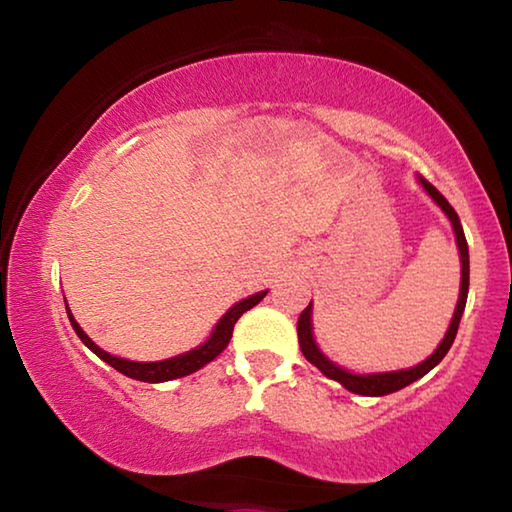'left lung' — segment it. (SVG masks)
<instances>
[{
    "label": "left lung",
    "mask_w": 512,
    "mask_h": 512,
    "mask_svg": "<svg viewBox=\"0 0 512 512\" xmlns=\"http://www.w3.org/2000/svg\"><path fill=\"white\" fill-rule=\"evenodd\" d=\"M420 183H422L424 189H427V194L433 198V201L443 207V212L449 216V221H452L454 232H456V244H458V253H461V264L463 266H461V296H458L454 318H452V323H449L445 339H443V343L438 345V350L433 352L427 361L418 363L415 368L397 370V372H379V375H352V372L334 366V363L329 361L325 354L316 348L314 334H311V302H309L307 309L302 311L300 318H298L300 350H302V354H305V359L309 363H314V366L320 372H323L325 377L339 381V384L348 388L350 393L366 395V397H381V395H391L395 391H402V388L413 384L415 379L424 377L431 368H436L438 363L443 361V357L449 352V348H452V343L456 339L458 325H461V316H463V309H465V302H467V289H470V253H467V241H465V235H463L461 221H458V214L454 212V207L447 203V198L440 194L438 189L429 183V180L420 178Z\"/></svg>",
    "instance_id": "1"
}]
</instances>
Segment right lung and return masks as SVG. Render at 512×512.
<instances>
[{
  "instance_id": "add662e5",
  "label": "right lung",
  "mask_w": 512,
  "mask_h": 512,
  "mask_svg": "<svg viewBox=\"0 0 512 512\" xmlns=\"http://www.w3.org/2000/svg\"><path fill=\"white\" fill-rule=\"evenodd\" d=\"M264 296H266V291L255 293V296L237 302V305L232 307L228 314H225L219 320V325H216L214 334L210 336V339H207L203 345H198L196 350L185 352V354H180V357H173V359H167V361H153V363H137V361H126V359L112 357V354L103 352L99 345H94L88 339V334L83 332L81 325L76 323L72 314H69V309H67V316H69V323H72V327H74V332L79 334V339L85 345H88V348L94 354H97L99 359L110 363V366L119 370L121 375L137 379V381H149V384H158V381H169V379L192 375V372H196L198 368H203L205 363H210L212 359L219 357V354L225 350V345L230 343L232 329H235V323L241 318V314H246L248 309H253L255 305H259V302L264 300Z\"/></svg>"
}]
</instances>
